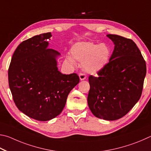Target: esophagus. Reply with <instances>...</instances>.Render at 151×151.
<instances>
[{
  "label": "esophagus",
  "instance_id": "1",
  "mask_svg": "<svg viewBox=\"0 0 151 151\" xmlns=\"http://www.w3.org/2000/svg\"><path fill=\"white\" fill-rule=\"evenodd\" d=\"M79 77H80V79L81 81L84 80L86 79V76L84 73H80L79 74Z\"/></svg>",
  "mask_w": 151,
  "mask_h": 151
}]
</instances>
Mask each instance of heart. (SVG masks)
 I'll use <instances>...</instances> for the list:
<instances>
[{"label":"heart","instance_id":"b5f03b06","mask_svg":"<svg viewBox=\"0 0 151 151\" xmlns=\"http://www.w3.org/2000/svg\"><path fill=\"white\" fill-rule=\"evenodd\" d=\"M73 59L82 63L86 72L97 75L106 67L109 62L111 50L107 44H96L91 42H81L74 44L70 50ZM66 62L73 65L70 57L65 58Z\"/></svg>","mask_w":151,"mask_h":151}]
</instances>
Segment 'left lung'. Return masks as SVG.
<instances>
[{
	"mask_svg": "<svg viewBox=\"0 0 151 151\" xmlns=\"http://www.w3.org/2000/svg\"><path fill=\"white\" fill-rule=\"evenodd\" d=\"M107 36L114 44V50L98 77H89L88 104L96 117L115 121L125 116L138 102L147 68L141 52L132 40L115 34Z\"/></svg>",
	"mask_w": 151,
	"mask_h": 151,
	"instance_id": "left-lung-1",
	"label": "left lung"
}]
</instances>
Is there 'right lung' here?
I'll list each match as a JSON object with an SVG mask.
<instances>
[{
  "instance_id": "obj_1",
  "label": "right lung",
  "mask_w": 151,
  "mask_h": 151,
  "mask_svg": "<svg viewBox=\"0 0 151 151\" xmlns=\"http://www.w3.org/2000/svg\"><path fill=\"white\" fill-rule=\"evenodd\" d=\"M50 32L22 42L13 54L9 69V88L21 112L46 121L62 113L68 94L80 82L78 74H62L57 59L60 54L48 49Z\"/></svg>"
}]
</instances>
